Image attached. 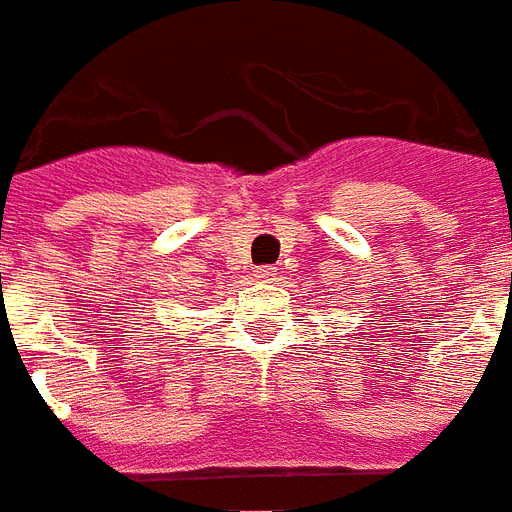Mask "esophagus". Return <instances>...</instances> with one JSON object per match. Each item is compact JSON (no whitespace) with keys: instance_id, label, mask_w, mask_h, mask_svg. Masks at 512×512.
<instances>
[{"instance_id":"obj_1","label":"esophagus","mask_w":512,"mask_h":512,"mask_svg":"<svg viewBox=\"0 0 512 512\" xmlns=\"http://www.w3.org/2000/svg\"><path fill=\"white\" fill-rule=\"evenodd\" d=\"M275 275H277V269L275 267H269V264H264V267H256L253 269V277H256V280H275Z\"/></svg>"}]
</instances>
